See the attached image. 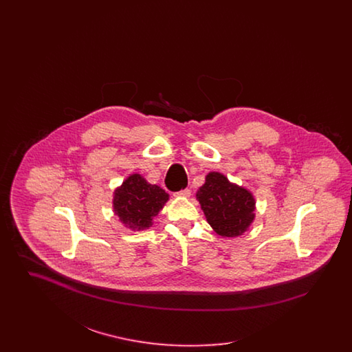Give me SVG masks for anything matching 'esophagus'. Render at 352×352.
I'll use <instances>...</instances> for the list:
<instances>
[{"instance_id": "obj_1", "label": "esophagus", "mask_w": 352, "mask_h": 352, "mask_svg": "<svg viewBox=\"0 0 352 352\" xmlns=\"http://www.w3.org/2000/svg\"><path fill=\"white\" fill-rule=\"evenodd\" d=\"M191 195V190L190 188H184L178 192H175V197H182V198H188Z\"/></svg>"}]
</instances>
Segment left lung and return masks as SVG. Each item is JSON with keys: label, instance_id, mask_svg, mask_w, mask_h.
<instances>
[{"label": "left lung", "instance_id": "8db88e82", "mask_svg": "<svg viewBox=\"0 0 352 352\" xmlns=\"http://www.w3.org/2000/svg\"><path fill=\"white\" fill-rule=\"evenodd\" d=\"M197 199L210 226L226 237L243 234L254 218L250 191L231 184L223 174L210 173L197 192Z\"/></svg>", "mask_w": 352, "mask_h": 352}]
</instances>
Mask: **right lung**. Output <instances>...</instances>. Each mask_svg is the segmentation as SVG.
<instances>
[{"label": "right lung", "mask_w": 352, "mask_h": 352, "mask_svg": "<svg viewBox=\"0 0 352 352\" xmlns=\"http://www.w3.org/2000/svg\"><path fill=\"white\" fill-rule=\"evenodd\" d=\"M168 199V192L160 186L148 184L140 174H133L115 191L113 207L125 226L145 230Z\"/></svg>", "instance_id": "add662e5"}]
</instances>
